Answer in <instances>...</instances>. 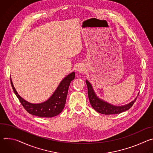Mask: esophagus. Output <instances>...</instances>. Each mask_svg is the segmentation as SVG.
Returning <instances> with one entry per match:
<instances>
[{
    "label": "esophagus",
    "mask_w": 153,
    "mask_h": 153,
    "mask_svg": "<svg viewBox=\"0 0 153 153\" xmlns=\"http://www.w3.org/2000/svg\"><path fill=\"white\" fill-rule=\"evenodd\" d=\"M78 71L79 72H80V73L84 71H83V68L81 67H79L78 68Z\"/></svg>",
    "instance_id": "1"
}]
</instances>
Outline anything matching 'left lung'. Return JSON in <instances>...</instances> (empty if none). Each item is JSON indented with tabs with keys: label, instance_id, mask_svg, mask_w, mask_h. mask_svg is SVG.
<instances>
[{
	"label": "left lung",
	"instance_id": "1",
	"mask_svg": "<svg viewBox=\"0 0 153 153\" xmlns=\"http://www.w3.org/2000/svg\"><path fill=\"white\" fill-rule=\"evenodd\" d=\"M86 84L88 86V97L90 101V103L92 107L98 112L105 114V115H112V114H120L126 111L129 109L132 106L134 105V102L137 99V97L134 99L131 103L128 105L122 106H113L106 101L100 100L97 96L95 95L94 89L92 87L91 83L86 80Z\"/></svg>",
	"mask_w": 153,
	"mask_h": 153
}]
</instances>
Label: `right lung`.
I'll return each instance as SVG.
<instances>
[{
    "label": "right lung",
    "instance_id": "obj_1",
    "mask_svg": "<svg viewBox=\"0 0 153 153\" xmlns=\"http://www.w3.org/2000/svg\"><path fill=\"white\" fill-rule=\"evenodd\" d=\"M75 76V72L68 75L62 80L51 97L45 102L39 104H32L24 100L16 91L11 79H10V81L14 92L18 98L24 109L29 114L39 117L49 118L58 115L63 110L65 104L68 89L71 81L74 79Z\"/></svg>",
    "mask_w": 153,
    "mask_h": 153
}]
</instances>
